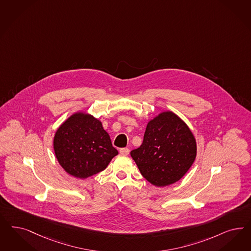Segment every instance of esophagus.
Segmentation results:
<instances>
[{
	"label": "esophagus",
	"instance_id": "1",
	"mask_svg": "<svg viewBox=\"0 0 251 251\" xmlns=\"http://www.w3.org/2000/svg\"><path fill=\"white\" fill-rule=\"evenodd\" d=\"M120 153H121V155L127 156V155H129V153H130V150H129V148H127V147H124V148H121V149H120Z\"/></svg>",
	"mask_w": 251,
	"mask_h": 251
}]
</instances>
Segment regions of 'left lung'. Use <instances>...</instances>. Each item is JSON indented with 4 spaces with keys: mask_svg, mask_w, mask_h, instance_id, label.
<instances>
[{
    "mask_svg": "<svg viewBox=\"0 0 251 251\" xmlns=\"http://www.w3.org/2000/svg\"><path fill=\"white\" fill-rule=\"evenodd\" d=\"M141 174L156 186L178 182L197 156L188 126L174 113H161L147 124L141 147L130 151Z\"/></svg>",
    "mask_w": 251,
    "mask_h": 251,
    "instance_id": "1",
    "label": "left lung"
}]
</instances>
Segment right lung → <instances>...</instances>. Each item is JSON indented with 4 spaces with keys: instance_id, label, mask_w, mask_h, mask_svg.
Instances as JSON below:
<instances>
[{
    "instance_id": "1",
    "label": "right lung",
    "mask_w": 251,
    "mask_h": 251,
    "mask_svg": "<svg viewBox=\"0 0 251 251\" xmlns=\"http://www.w3.org/2000/svg\"><path fill=\"white\" fill-rule=\"evenodd\" d=\"M55 156L70 175L85 179L104 171L119 154L101 121L85 113H75L53 138Z\"/></svg>"
}]
</instances>
